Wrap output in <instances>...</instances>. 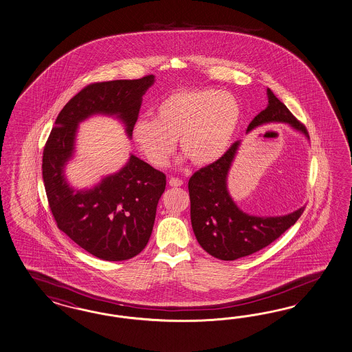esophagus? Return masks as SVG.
<instances>
[{
  "label": "esophagus",
  "instance_id": "1",
  "mask_svg": "<svg viewBox=\"0 0 352 352\" xmlns=\"http://www.w3.org/2000/svg\"><path fill=\"white\" fill-rule=\"evenodd\" d=\"M182 184H183V181L179 178H173L171 177L169 179V186H171V187H181Z\"/></svg>",
  "mask_w": 352,
  "mask_h": 352
}]
</instances>
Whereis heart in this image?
Instances as JSON below:
<instances>
[{
    "mask_svg": "<svg viewBox=\"0 0 352 352\" xmlns=\"http://www.w3.org/2000/svg\"><path fill=\"white\" fill-rule=\"evenodd\" d=\"M241 122L234 96L217 89H193L166 96L156 118H139L133 138L156 168L168 165L179 139L182 152L196 165H210L231 147Z\"/></svg>",
    "mask_w": 352,
    "mask_h": 352,
    "instance_id": "b5f03b06",
    "label": "heart"
}]
</instances>
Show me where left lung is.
<instances>
[{"label": "left lung", "mask_w": 352, "mask_h": 352, "mask_svg": "<svg viewBox=\"0 0 352 352\" xmlns=\"http://www.w3.org/2000/svg\"><path fill=\"white\" fill-rule=\"evenodd\" d=\"M267 96L268 104L253 118L246 133L270 122H284L309 139L307 129L270 89ZM239 147L240 140L234 142L222 159L196 171L188 182L195 236L205 252L222 261L250 256L270 245L296 223L305 210L302 206L278 217H256L243 212L227 188L228 173Z\"/></svg>", "instance_id": "8db88e82"}]
</instances>
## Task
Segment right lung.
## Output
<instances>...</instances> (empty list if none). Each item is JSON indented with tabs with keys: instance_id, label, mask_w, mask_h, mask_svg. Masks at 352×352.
<instances>
[{
	"instance_id": "add662e5",
	"label": "right lung",
	"mask_w": 352,
	"mask_h": 352,
	"mask_svg": "<svg viewBox=\"0 0 352 352\" xmlns=\"http://www.w3.org/2000/svg\"><path fill=\"white\" fill-rule=\"evenodd\" d=\"M153 82L155 76L149 75L86 86L63 107L43 148V184L58 228L103 261L130 259L146 248L166 177L130 155L124 168L93 188L75 190L64 169L74 157L78 124L90 116L118 118L131 138L142 96Z\"/></svg>"
}]
</instances>
